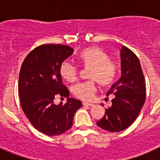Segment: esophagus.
I'll return each instance as SVG.
<instances>
[{
    "label": "esophagus",
    "mask_w": 160,
    "mask_h": 160,
    "mask_svg": "<svg viewBox=\"0 0 160 160\" xmlns=\"http://www.w3.org/2000/svg\"><path fill=\"white\" fill-rule=\"evenodd\" d=\"M83 106H94V104L91 102H83Z\"/></svg>",
    "instance_id": "esophagus-1"
}]
</instances>
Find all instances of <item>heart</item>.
<instances>
[{
	"label": "heart",
	"mask_w": 160,
	"mask_h": 160,
	"mask_svg": "<svg viewBox=\"0 0 160 160\" xmlns=\"http://www.w3.org/2000/svg\"><path fill=\"white\" fill-rule=\"evenodd\" d=\"M80 66L90 68L88 78L91 80L76 84L73 94L82 100H90L96 91V82L102 87H109L118 74V66L110 58L108 53L96 46L86 48L78 55ZM61 76L67 82H73L78 77V68L67 62H63L59 68Z\"/></svg>",
	"instance_id": "obj_1"
}]
</instances>
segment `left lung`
I'll return each instance as SVG.
<instances>
[{
  "mask_svg": "<svg viewBox=\"0 0 160 160\" xmlns=\"http://www.w3.org/2000/svg\"><path fill=\"white\" fill-rule=\"evenodd\" d=\"M121 68L122 76L107 94L114 95L112 106L105 109L104 116L97 122L99 128L111 132L129 128L146 100V84L139 60L126 46L121 49Z\"/></svg>",
  "mask_w": 160,
  "mask_h": 160,
  "instance_id": "obj_1",
  "label": "left lung"
}]
</instances>
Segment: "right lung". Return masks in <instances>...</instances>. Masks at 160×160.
<instances>
[{
  "label": "right lung",
  "mask_w": 160,
  "mask_h": 160,
  "mask_svg": "<svg viewBox=\"0 0 160 160\" xmlns=\"http://www.w3.org/2000/svg\"><path fill=\"white\" fill-rule=\"evenodd\" d=\"M73 51L60 44L42 45L27 55L20 70L18 94L22 111L37 130L49 136L70 129L73 115L82 106L80 100L69 98L70 91L59 73L61 64ZM56 95L66 97L68 102L56 105Z\"/></svg>",
  "instance_id": "add662e5"
}]
</instances>
